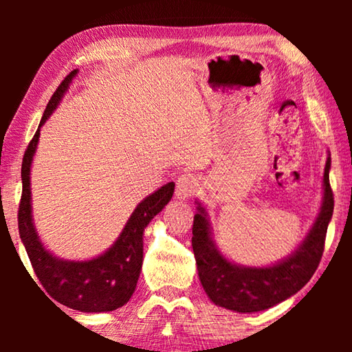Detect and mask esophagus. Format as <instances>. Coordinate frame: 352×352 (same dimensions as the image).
<instances>
[{
  "mask_svg": "<svg viewBox=\"0 0 352 352\" xmlns=\"http://www.w3.org/2000/svg\"><path fill=\"white\" fill-rule=\"evenodd\" d=\"M199 180L192 174H182L177 178L175 186V197L178 200H188L197 192Z\"/></svg>",
  "mask_w": 352,
  "mask_h": 352,
  "instance_id": "1",
  "label": "esophagus"
}]
</instances>
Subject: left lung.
I'll list each match as a JSON object with an SVG mask.
<instances>
[{"label": "left lung", "mask_w": 352, "mask_h": 352, "mask_svg": "<svg viewBox=\"0 0 352 352\" xmlns=\"http://www.w3.org/2000/svg\"><path fill=\"white\" fill-rule=\"evenodd\" d=\"M331 155L323 174V199L318 216L305 239L284 259L264 267L236 264L220 252L212 239L206 208L195 200L192 250L200 283L216 306L239 314L261 312L295 295L309 283L323 254L324 237L333 212V195L329 184Z\"/></svg>", "instance_id": "8db88e82"}]
</instances>
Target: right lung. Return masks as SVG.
Returning <instances> with one entry per match:
<instances>
[{"instance_id": "add662e5", "label": "right lung", "mask_w": 352, "mask_h": 352, "mask_svg": "<svg viewBox=\"0 0 352 352\" xmlns=\"http://www.w3.org/2000/svg\"><path fill=\"white\" fill-rule=\"evenodd\" d=\"M79 69L69 73L46 105L40 126L26 148L21 164L23 194L19 211V230L38 281L52 300L69 309L88 314L110 312L127 305L133 295L142 267V236L148 222L169 204L175 183H166L136 205L118 239L87 261H69L52 254L41 242L32 217L31 168L37 152L40 129L52 115Z\"/></svg>"}]
</instances>
